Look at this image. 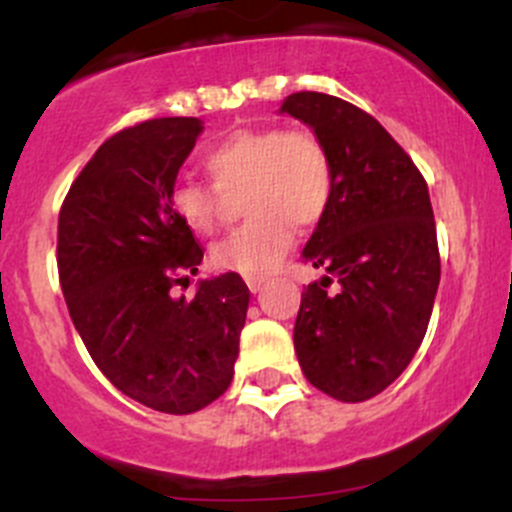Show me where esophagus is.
<instances>
[{
    "mask_svg": "<svg viewBox=\"0 0 512 512\" xmlns=\"http://www.w3.org/2000/svg\"><path fill=\"white\" fill-rule=\"evenodd\" d=\"M245 282H247V287H250V292L257 294L262 287H265L267 280L265 277H245Z\"/></svg>",
    "mask_w": 512,
    "mask_h": 512,
    "instance_id": "34e87169",
    "label": "esophagus"
}]
</instances>
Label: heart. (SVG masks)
Here are the masks:
<instances>
[{
	"mask_svg": "<svg viewBox=\"0 0 512 512\" xmlns=\"http://www.w3.org/2000/svg\"><path fill=\"white\" fill-rule=\"evenodd\" d=\"M213 185L178 180L170 208L180 223L208 235L223 223L227 198H242L247 220L210 252L213 267L265 277L287 255L297 225L314 227L329 215L337 193L334 160L309 128L262 126L227 136L205 156Z\"/></svg>",
	"mask_w": 512,
	"mask_h": 512,
	"instance_id": "heart-1",
	"label": "heart"
}]
</instances>
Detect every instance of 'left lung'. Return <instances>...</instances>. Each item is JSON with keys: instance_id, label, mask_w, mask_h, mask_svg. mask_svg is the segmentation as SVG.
<instances>
[{"instance_id": "8db88e82", "label": "left lung", "mask_w": 512, "mask_h": 512, "mask_svg": "<svg viewBox=\"0 0 512 512\" xmlns=\"http://www.w3.org/2000/svg\"><path fill=\"white\" fill-rule=\"evenodd\" d=\"M280 111L322 138L337 173L332 210L302 252L324 277L302 292L294 352L309 384L356 404L399 379L431 319L441 257L428 185L354 103L299 91Z\"/></svg>"}]
</instances>
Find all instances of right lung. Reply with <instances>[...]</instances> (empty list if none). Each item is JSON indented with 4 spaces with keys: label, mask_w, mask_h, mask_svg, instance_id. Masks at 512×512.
Wrapping results in <instances>:
<instances>
[{
    "label": "right lung",
    "mask_w": 512,
    "mask_h": 512,
    "mask_svg": "<svg viewBox=\"0 0 512 512\" xmlns=\"http://www.w3.org/2000/svg\"><path fill=\"white\" fill-rule=\"evenodd\" d=\"M200 118H151L101 143L59 213L61 292L71 322L108 381L163 414H193L235 374L250 289L237 272L173 297L203 262L170 208Z\"/></svg>",
    "instance_id": "right-lung-1"
}]
</instances>
